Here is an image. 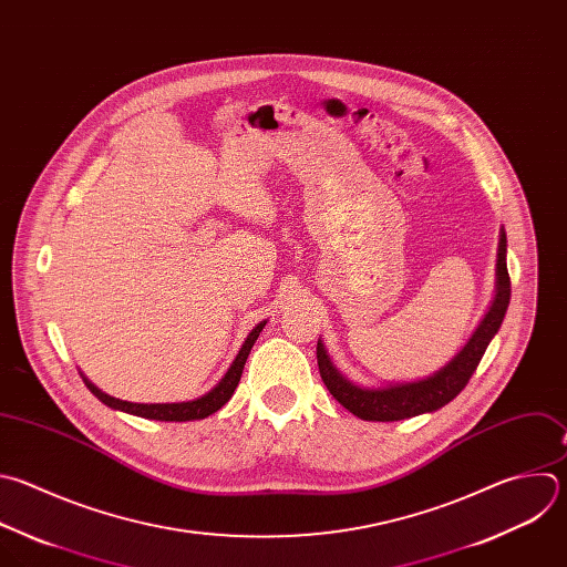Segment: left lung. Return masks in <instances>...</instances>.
<instances>
[{
	"mask_svg": "<svg viewBox=\"0 0 567 567\" xmlns=\"http://www.w3.org/2000/svg\"><path fill=\"white\" fill-rule=\"evenodd\" d=\"M509 305V274H507V238L505 229L498 236V254H496V291L489 309L485 311L483 320L465 342V347L439 371L419 381L408 383H388L381 388H364L353 381L331 362L322 340L318 338L316 355L318 369L322 375V383L327 385L329 394L353 416L362 421H403L419 414H432L454 401L461 390L472 379L476 371L489 340L496 336L505 311Z\"/></svg>",
	"mask_w": 567,
	"mask_h": 567,
	"instance_id": "1",
	"label": "left lung"
}]
</instances>
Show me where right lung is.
I'll use <instances>...</instances> for the list:
<instances>
[{"label": "right lung", "instance_id": "add662e5", "mask_svg": "<svg viewBox=\"0 0 567 567\" xmlns=\"http://www.w3.org/2000/svg\"><path fill=\"white\" fill-rule=\"evenodd\" d=\"M267 320L258 322L247 340L243 342L236 360L231 362V367L227 369V373L220 379V383L209 390L207 394L194 399V401H182V403H128V401H120V399H113L109 394H104L97 385H93L86 375L80 371L84 385L91 390V394L102 401L106 408L111 410H117V412H126V414H133V416H140V419H148V421H164V423H186V421H203L207 416H212L214 412H218L236 392L238 383H240V375H243V369H245V362L249 358V351L254 347V342L258 340L260 331L265 329Z\"/></svg>", "mask_w": 567, "mask_h": 567}]
</instances>
